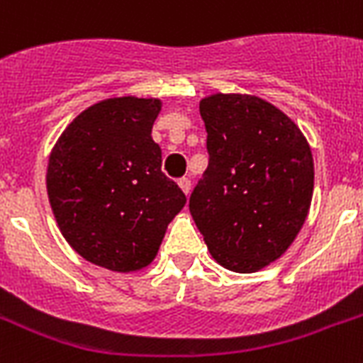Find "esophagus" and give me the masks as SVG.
Masks as SVG:
<instances>
[{
  "label": "esophagus",
  "instance_id": "34e87169",
  "mask_svg": "<svg viewBox=\"0 0 363 363\" xmlns=\"http://www.w3.org/2000/svg\"><path fill=\"white\" fill-rule=\"evenodd\" d=\"M179 186H181V190L186 196H190V190H192V182H190V179L188 177H182V179H179Z\"/></svg>",
  "mask_w": 363,
  "mask_h": 363
}]
</instances>
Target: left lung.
<instances>
[{"instance_id":"obj_1","label":"left lung","mask_w":363,"mask_h":363,"mask_svg":"<svg viewBox=\"0 0 363 363\" xmlns=\"http://www.w3.org/2000/svg\"><path fill=\"white\" fill-rule=\"evenodd\" d=\"M209 165L190 196V215L211 256L256 273L286 252L303 228L315 188L313 152L299 125L252 94L199 101Z\"/></svg>"}]
</instances>
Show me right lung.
Masks as SVG:
<instances>
[{
	"instance_id": "obj_1",
	"label": "right lung",
	"mask_w": 363,
	"mask_h": 363,
	"mask_svg": "<svg viewBox=\"0 0 363 363\" xmlns=\"http://www.w3.org/2000/svg\"><path fill=\"white\" fill-rule=\"evenodd\" d=\"M158 98L90 105L50 150L47 194L60 232L90 264L133 273L152 264L186 196L162 173L152 124Z\"/></svg>"
}]
</instances>
